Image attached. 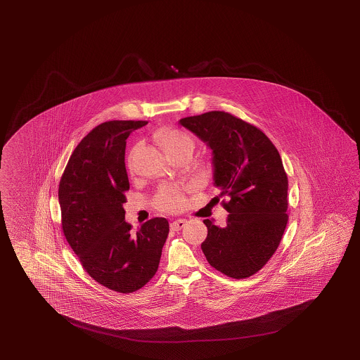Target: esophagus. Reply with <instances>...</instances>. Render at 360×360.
<instances>
[{
	"label": "esophagus",
	"instance_id": "1",
	"mask_svg": "<svg viewBox=\"0 0 360 360\" xmlns=\"http://www.w3.org/2000/svg\"><path fill=\"white\" fill-rule=\"evenodd\" d=\"M186 220L185 219H179V220H176V221H172L171 224H169V228H171V230H175V231H177V230H181L183 229L184 226L186 225Z\"/></svg>",
	"mask_w": 360,
	"mask_h": 360
}]
</instances>
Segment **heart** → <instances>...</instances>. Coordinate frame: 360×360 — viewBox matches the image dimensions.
I'll list each match as a JSON object with an SVG mask.
<instances>
[{
    "mask_svg": "<svg viewBox=\"0 0 360 360\" xmlns=\"http://www.w3.org/2000/svg\"><path fill=\"white\" fill-rule=\"evenodd\" d=\"M157 140L166 154H174L183 149H193L194 140L183 131L165 130L157 135ZM185 203L183 191L176 186H162L154 197V205L165 212H176Z\"/></svg>",
    "mask_w": 360,
    "mask_h": 360,
    "instance_id": "1",
    "label": "heart"
}]
</instances>
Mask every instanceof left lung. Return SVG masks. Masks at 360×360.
Segmentation results:
<instances>
[{
	"mask_svg": "<svg viewBox=\"0 0 360 360\" xmlns=\"http://www.w3.org/2000/svg\"><path fill=\"white\" fill-rule=\"evenodd\" d=\"M179 123L212 149L214 186L229 212L225 226L203 220L208 234L202 251L225 276H253L276 252L288 221V179L279 152L260 129L226 112Z\"/></svg>",
	"mask_w": 360,
	"mask_h": 360,
	"instance_id": "8db88e82",
	"label": "left lung"
}]
</instances>
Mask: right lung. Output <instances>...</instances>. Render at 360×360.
I'll use <instances>...</instances> for the list:
<instances>
[{"label":"right lung","instance_id":"obj_1","mask_svg":"<svg viewBox=\"0 0 360 360\" xmlns=\"http://www.w3.org/2000/svg\"><path fill=\"white\" fill-rule=\"evenodd\" d=\"M146 121H108L92 129L70 155L59 184L61 228L92 279L132 293L157 273L169 221L154 217L132 233L124 221L126 139Z\"/></svg>","mask_w":360,"mask_h":360}]
</instances>
